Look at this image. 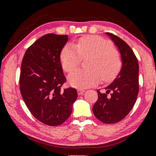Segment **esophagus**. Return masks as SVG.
Masks as SVG:
<instances>
[{
  "mask_svg": "<svg viewBox=\"0 0 156 156\" xmlns=\"http://www.w3.org/2000/svg\"><path fill=\"white\" fill-rule=\"evenodd\" d=\"M84 90H83V89H78L77 90V93H78V95H81L83 93H84Z\"/></svg>",
  "mask_w": 156,
  "mask_h": 156,
  "instance_id": "esophagus-1",
  "label": "esophagus"
}]
</instances>
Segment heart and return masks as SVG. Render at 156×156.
I'll list each match as a JSON object with an SVG mask.
<instances>
[{"mask_svg": "<svg viewBox=\"0 0 156 156\" xmlns=\"http://www.w3.org/2000/svg\"><path fill=\"white\" fill-rule=\"evenodd\" d=\"M85 69L74 70L68 76V82L72 87L85 89L103 81H109L120 69L121 60L118 51L113 48L112 42L97 35L80 38L74 45L67 44L60 54L63 69L70 72L86 58Z\"/></svg>", "mask_w": 156, "mask_h": 156, "instance_id": "b5f03b06", "label": "heart"}]
</instances>
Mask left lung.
<instances>
[{"instance_id": "left-lung-1", "label": "left lung", "mask_w": 156, "mask_h": 156, "mask_svg": "<svg viewBox=\"0 0 156 156\" xmlns=\"http://www.w3.org/2000/svg\"><path fill=\"white\" fill-rule=\"evenodd\" d=\"M119 52L121 69L113 81L104 87L106 92L97 90L98 99L92 110L95 116L105 123H115L124 119L133 108L138 94V59L126 42L110 33H106Z\"/></svg>"}]
</instances>
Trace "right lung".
Masks as SVG:
<instances>
[{"instance_id": "1", "label": "right lung", "mask_w": 156, "mask_h": 156, "mask_svg": "<svg viewBox=\"0 0 156 156\" xmlns=\"http://www.w3.org/2000/svg\"><path fill=\"white\" fill-rule=\"evenodd\" d=\"M68 40L66 35H43L27 48L21 64L23 99L34 117L51 126L60 125L69 118L77 98L74 88L61 89L66 78L60 53Z\"/></svg>"}]
</instances>
